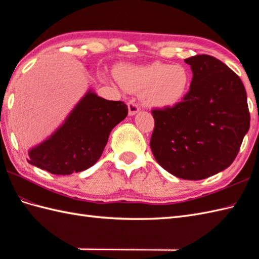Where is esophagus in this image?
Segmentation results:
<instances>
[{
	"label": "esophagus",
	"mask_w": 259,
	"mask_h": 259,
	"mask_svg": "<svg viewBox=\"0 0 259 259\" xmlns=\"http://www.w3.org/2000/svg\"><path fill=\"white\" fill-rule=\"evenodd\" d=\"M140 110V107L138 106V103H136L135 100H131L128 102V111L129 115H135L137 112Z\"/></svg>",
	"instance_id": "obj_1"
}]
</instances>
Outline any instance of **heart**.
I'll return each mask as SVG.
<instances>
[{
  "label": "heart",
  "instance_id": "1",
  "mask_svg": "<svg viewBox=\"0 0 259 259\" xmlns=\"http://www.w3.org/2000/svg\"><path fill=\"white\" fill-rule=\"evenodd\" d=\"M115 76L129 92H141L148 106L171 107L188 91L190 73L183 65L155 62L148 65H126L118 69Z\"/></svg>",
  "mask_w": 259,
  "mask_h": 259
}]
</instances>
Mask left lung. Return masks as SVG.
<instances>
[{
    "mask_svg": "<svg viewBox=\"0 0 259 259\" xmlns=\"http://www.w3.org/2000/svg\"><path fill=\"white\" fill-rule=\"evenodd\" d=\"M192 80L183 101L153 109L150 148L176 177L201 180L228 168L249 130L245 87L221 60L199 54L185 60Z\"/></svg>",
    "mask_w": 259,
    "mask_h": 259,
    "instance_id": "obj_1",
    "label": "left lung"
}]
</instances>
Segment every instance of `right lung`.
I'll return each instance as SVG.
<instances>
[{
  "label": "right lung",
  "mask_w": 259,
  "mask_h": 259,
  "mask_svg": "<svg viewBox=\"0 0 259 259\" xmlns=\"http://www.w3.org/2000/svg\"><path fill=\"white\" fill-rule=\"evenodd\" d=\"M126 114L124 102L88 91L56 133L30 149L27 161L53 175L83 171L99 160L111 130Z\"/></svg>",
  "instance_id": "add662e5"
}]
</instances>
